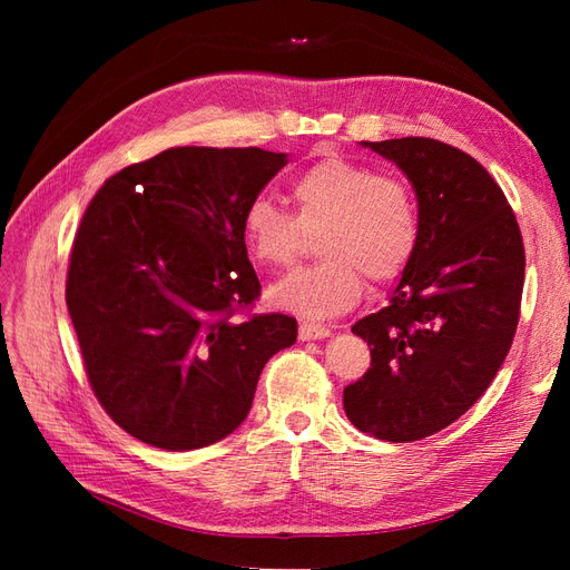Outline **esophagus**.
Returning a JSON list of instances; mask_svg holds the SVG:
<instances>
[{"mask_svg": "<svg viewBox=\"0 0 570 570\" xmlns=\"http://www.w3.org/2000/svg\"><path fill=\"white\" fill-rule=\"evenodd\" d=\"M331 335V327L318 325V323H299V340H323Z\"/></svg>", "mask_w": 570, "mask_h": 570, "instance_id": "34e87169", "label": "esophagus"}]
</instances>
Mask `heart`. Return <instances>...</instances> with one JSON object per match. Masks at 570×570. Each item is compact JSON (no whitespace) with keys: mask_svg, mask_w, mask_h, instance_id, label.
I'll return each instance as SVG.
<instances>
[{"mask_svg":"<svg viewBox=\"0 0 570 570\" xmlns=\"http://www.w3.org/2000/svg\"><path fill=\"white\" fill-rule=\"evenodd\" d=\"M289 193L295 216L268 197H254L243 212V243L268 268L295 264L304 233L321 228L316 249L323 258L271 287V299L289 312L314 318L347 312L368 278L392 283L416 254L419 199L402 176L327 154L292 178Z\"/></svg>","mask_w":570,"mask_h":570,"instance_id":"heart-1","label":"heart"}]
</instances>
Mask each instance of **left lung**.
I'll return each mask as SVG.
<instances>
[{"label": "left lung", "instance_id": "left-lung-1", "mask_svg": "<svg viewBox=\"0 0 570 570\" xmlns=\"http://www.w3.org/2000/svg\"><path fill=\"white\" fill-rule=\"evenodd\" d=\"M419 197L421 239L390 304L352 325L371 368L344 387L347 419L385 442L440 433L490 387L521 314L525 249L502 187L430 137L364 142Z\"/></svg>", "mask_w": 570, "mask_h": 570}]
</instances>
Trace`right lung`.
Returning a JSON list of instances; mask_svg holds the SVG:
<instances>
[{
	"mask_svg": "<svg viewBox=\"0 0 570 570\" xmlns=\"http://www.w3.org/2000/svg\"><path fill=\"white\" fill-rule=\"evenodd\" d=\"M285 164L258 147H170L85 209L66 306L97 402L132 438L187 452L230 435L266 361L295 344L292 316L237 318L262 295L243 212Z\"/></svg>",
	"mask_w": 570,
	"mask_h": 570,
	"instance_id": "right-lung-1",
	"label": "right lung"
}]
</instances>
